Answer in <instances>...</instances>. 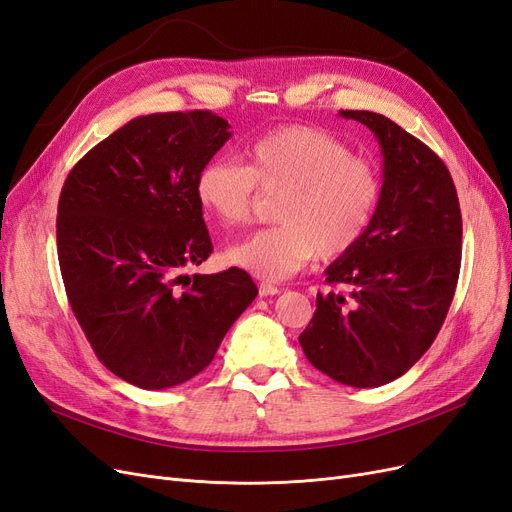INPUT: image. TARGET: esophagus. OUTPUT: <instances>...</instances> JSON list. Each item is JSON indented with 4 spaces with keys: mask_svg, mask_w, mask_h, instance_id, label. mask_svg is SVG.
<instances>
[{
    "mask_svg": "<svg viewBox=\"0 0 512 512\" xmlns=\"http://www.w3.org/2000/svg\"><path fill=\"white\" fill-rule=\"evenodd\" d=\"M258 292H260V296H275V294H279V288L269 284V281H262V284L258 286Z\"/></svg>",
    "mask_w": 512,
    "mask_h": 512,
    "instance_id": "esophagus-1",
    "label": "esophagus"
}]
</instances>
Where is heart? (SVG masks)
Wrapping results in <instances>:
<instances>
[{"label": "heart", "instance_id": "b5f03b06", "mask_svg": "<svg viewBox=\"0 0 512 512\" xmlns=\"http://www.w3.org/2000/svg\"><path fill=\"white\" fill-rule=\"evenodd\" d=\"M243 161H207L197 171L195 197L209 218L237 228L250 220L258 188L279 192V224L226 250L228 262L260 279H286L315 256L334 260L351 252L375 220L377 167L326 131L279 127L245 148Z\"/></svg>", "mask_w": 512, "mask_h": 512}]
</instances>
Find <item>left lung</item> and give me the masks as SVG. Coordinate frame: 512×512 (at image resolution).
I'll return each instance as SVG.
<instances>
[{
    "label": "left lung",
    "mask_w": 512,
    "mask_h": 512,
    "mask_svg": "<svg viewBox=\"0 0 512 512\" xmlns=\"http://www.w3.org/2000/svg\"><path fill=\"white\" fill-rule=\"evenodd\" d=\"M339 114L377 137L381 201L362 241L326 269L349 296L317 294L298 343L317 370L362 390L407 373L436 339L460 275L462 214L449 169L426 144L383 114Z\"/></svg>",
    "instance_id": "8db88e82"
}]
</instances>
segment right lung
<instances>
[{
	"label": "right lung",
	"mask_w": 512,
	"mask_h": 512,
	"mask_svg": "<svg viewBox=\"0 0 512 512\" xmlns=\"http://www.w3.org/2000/svg\"><path fill=\"white\" fill-rule=\"evenodd\" d=\"M228 129L207 110L137 116L82 156L61 190L69 305L97 358L142 390L199 375L258 294L237 267L184 273L214 250L195 178Z\"/></svg>",
	"instance_id": "right-lung-1"
}]
</instances>
